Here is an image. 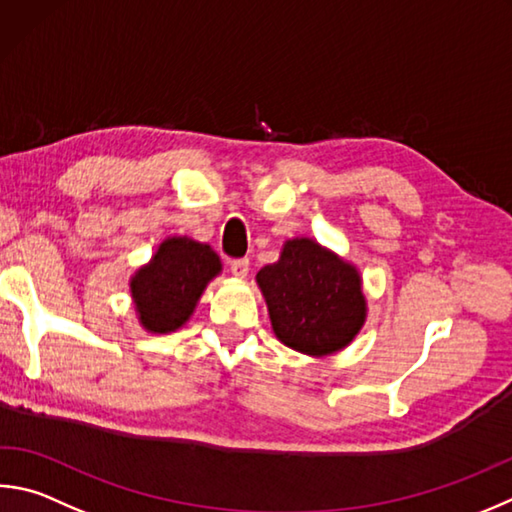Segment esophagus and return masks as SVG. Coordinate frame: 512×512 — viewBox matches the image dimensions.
I'll return each instance as SVG.
<instances>
[{
    "label": "esophagus",
    "instance_id": "obj_1",
    "mask_svg": "<svg viewBox=\"0 0 512 512\" xmlns=\"http://www.w3.org/2000/svg\"><path fill=\"white\" fill-rule=\"evenodd\" d=\"M248 268H250V262L246 257L244 259H232V262H230V273L235 275L237 280H246Z\"/></svg>",
    "mask_w": 512,
    "mask_h": 512
}]
</instances>
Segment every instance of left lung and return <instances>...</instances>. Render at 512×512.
Returning <instances> with one entry per match:
<instances>
[{
	"instance_id": "obj_1",
	"label": "left lung",
	"mask_w": 512,
	"mask_h": 512,
	"mask_svg": "<svg viewBox=\"0 0 512 512\" xmlns=\"http://www.w3.org/2000/svg\"><path fill=\"white\" fill-rule=\"evenodd\" d=\"M255 280L277 340L306 356L349 347L367 320L358 268L311 237L286 239Z\"/></svg>"
}]
</instances>
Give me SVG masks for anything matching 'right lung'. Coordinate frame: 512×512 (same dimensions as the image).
Segmentation results:
<instances>
[{
  "label": "right lung",
  "instance_id": "right-lung-1",
  "mask_svg": "<svg viewBox=\"0 0 512 512\" xmlns=\"http://www.w3.org/2000/svg\"><path fill=\"white\" fill-rule=\"evenodd\" d=\"M219 273L221 259L208 244L190 237L163 239L129 280L138 324L150 333L181 329Z\"/></svg>",
  "mask_w": 512,
  "mask_h": 512
}]
</instances>
